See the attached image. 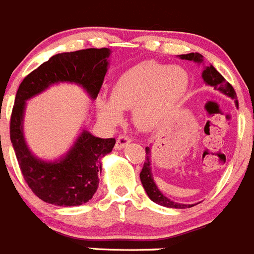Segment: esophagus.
Segmentation results:
<instances>
[{
	"instance_id": "esophagus-1",
	"label": "esophagus",
	"mask_w": 254,
	"mask_h": 254,
	"mask_svg": "<svg viewBox=\"0 0 254 254\" xmlns=\"http://www.w3.org/2000/svg\"><path fill=\"white\" fill-rule=\"evenodd\" d=\"M131 141H132V139L129 138V137H127V136H120V137H118V138H117V142H116L115 148H116V150H123V148H125L126 146L129 145V143H131Z\"/></svg>"
}]
</instances>
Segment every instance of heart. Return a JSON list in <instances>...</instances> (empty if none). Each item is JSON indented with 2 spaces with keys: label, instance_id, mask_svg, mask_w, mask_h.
Returning <instances> with one entry per match:
<instances>
[{
  "label": "heart",
  "instance_id": "obj_1",
  "mask_svg": "<svg viewBox=\"0 0 254 254\" xmlns=\"http://www.w3.org/2000/svg\"><path fill=\"white\" fill-rule=\"evenodd\" d=\"M189 87V74L180 65L143 62L122 74L112 88L111 99H97L102 121L122 122V111L132 109V121L141 131H152L171 116Z\"/></svg>",
  "mask_w": 254,
  "mask_h": 254
}]
</instances>
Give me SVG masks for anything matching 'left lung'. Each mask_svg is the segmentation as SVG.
I'll use <instances>...</instances> for the list:
<instances>
[{
  "label": "left lung",
  "mask_w": 254,
  "mask_h": 254,
  "mask_svg": "<svg viewBox=\"0 0 254 254\" xmlns=\"http://www.w3.org/2000/svg\"><path fill=\"white\" fill-rule=\"evenodd\" d=\"M180 59L183 60H190V62H194L196 64H203L204 65V58L203 55L199 54V53H190V54H183L178 55ZM203 73H201V78L205 81L206 85H210L214 89L219 90L223 94L228 95L232 99H234L236 102V107H238V101H237V94L236 90L233 89V87L223 78L222 74L214 68L213 65H208L203 66ZM139 179H141V183H142L143 189H145L146 194L148 195L153 203L159 204V205L166 206V208H173V209H186L194 206V204H181L173 201L171 199L164 195V192H161V190L159 189V186L156 185L155 180H153L152 175V169H151V148L146 147V161L143 164L142 171L139 174Z\"/></svg>",
  "instance_id": "left-lung-1"
}]
</instances>
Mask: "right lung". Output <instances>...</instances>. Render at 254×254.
Segmentation results:
<instances>
[{
  "label": "right lung",
  "mask_w": 254,
  "mask_h": 254,
  "mask_svg": "<svg viewBox=\"0 0 254 254\" xmlns=\"http://www.w3.org/2000/svg\"><path fill=\"white\" fill-rule=\"evenodd\" d=\"M111 53L102 48L57 54L31 71L18 87L11 115V142L25 181L45 203L78 206L89 201L98 189L102 159L112 152L116 139L95 137L83 127L59 159H40L30 150L25 138L26 102L59 83L79 85L94 101L108 70Z\"/></svg>",
  "instance_id": "1"
}]
</instances>
